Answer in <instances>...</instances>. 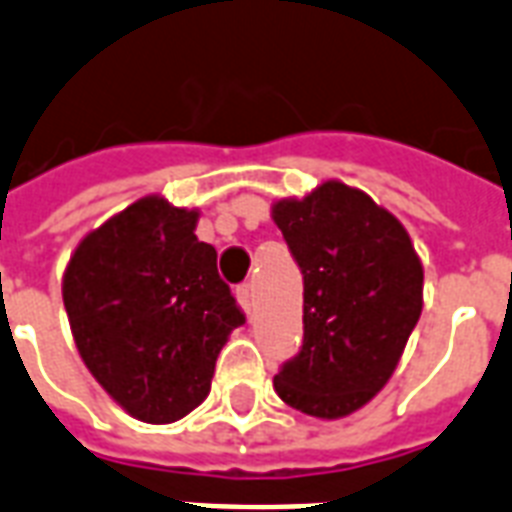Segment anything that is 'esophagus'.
Here are the masks:
<instances>
[{"label": "esophagus", "instance_id": "34e87169", "mask_svg": "<svg viewBox=\"0 0 512 512\" xmlns=\"http://www.w3.org/2000/svg\"><path fill=\"white\" fill-rule=\"evenodd\" d=\"M236 298H239L241 308L249 314L252 306H255V290H252V284H239V287H236Z\"/></svg>", "mask_w": 512, "mask_h": 512}]
</instances>
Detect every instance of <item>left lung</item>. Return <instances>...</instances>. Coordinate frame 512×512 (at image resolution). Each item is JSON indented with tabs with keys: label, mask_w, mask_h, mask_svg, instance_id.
<instances>
[{
	"label": "left lung",
	"mask_w": 512,
	"mask_h": 512,
	"mask_svg": "<svg viewBox=\"0 0 512 512\" xmlns=\"http://www.w3.org/2000/svg\"><path fill=\"white\" fill-rule=\"evenodd\" d=\"M303 273V343L273 376L295 411L341 419L395 373L421 317L424 271L395 214L343 182L273 204Z\"/></svg>",
	"instance_id": "8db88e82"
}]
</instances>
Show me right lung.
I'll list each match as a JSON object with an SVG mask.
<instances>
[{
    "mask_svg": "<svg viewBox=\"0 0 512 512\" xmlns=\"http://www.w3.org/2000/svg\"><path fill=\"white\" fill-rule=\"evenodd\" d=\"M198 212L147 195L88 233L64 273L80 357L120 408L169 424L204 403L217 354L244 325Z\"/></svg>",
    "mask_w": 512,
    "mask_h": 512,
    "instance_id": "right-lung-1",
    "label": "right lung"
}]
</instances>
